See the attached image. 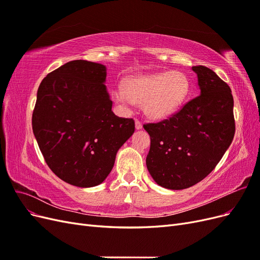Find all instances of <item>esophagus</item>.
Masks as SVG:
<instances>
[{"label":"esophagus","instance_id":"1","mask_svg":"<svg viewBox=\"0 0 260 260\" xmlns=\"http://www.w3.org/2000/svg\"><path fill=\"white\" fill-rule=\"evenodd\" d=\"M142 127H143V124H142V122H141L140 120H136V129L137 130H140V129H142Z\"/></svg>","mask_w":260,"mask_h":260}]
</instances>
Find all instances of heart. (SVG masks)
I'll list each match as a JSON object with an SVG mask.
<instances>
[{
	"label": "heart",
	"instance_id": "1",
	"mask_svg": "<svg viewBox=\"0 0 260 260\" xmlns=\"http://www.w3.org/2000/svg\"><path fill=\"white\" fill-rule=\"evenodd\" d=\"M190 89L188 77L179 70H171L129 77L123 81L122 90L113 92V98L122 105H127L130 101L142 104L146 116L153 119H165L174 115L184 103Z\"/></svg>",
	"mask_w": 260,
	"mask_h": 260
}]
</instances>
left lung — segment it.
<instances>
[{"instance_id":"left-lung-1","label":"left lung","mask_w":260,"mask_h":260,"mask_svg":"<svg viewBox=\"0 0 260 260\" xmlns=\"http://www.w3.org/2000/svg\"><path fill=\"white\" fill-rule=\"evenodd\" d=\"M201 94L168 119L143 127L151 137L146 167L170 190L199 183L215 169L235 132L230 86L205 66H193Z\"/></svg>"}]
</instances>
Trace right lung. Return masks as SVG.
I'll list each match as a JSON object with an SVG mask.
<instances>
[{"mask_svg": "<svg viewBox=\"0 0 260 260\" xmlns=\"http://www.w3.org/2000/svg\"><path fill=\"white\" fill-rule=\"evenodd\" d=\"M105 80L104 65L77 59L50 73L38 89L34 135L50 169L72 185L103 182L135 132V120L113 113Z\"/></svg>", "mask_w": 260, "mask_h": 260, "instance_id": "add662e5", "label": "right lung"}]
</instances>
